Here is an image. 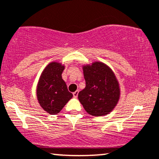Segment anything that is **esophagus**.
I'll return each instance as SVG.
<instances>
[{
    "instance_id": "obj_1",
    "label": "esophagus",
    "mask_w": 159,
    "mask_h": 159,
    "mask_svg": "<svg viewBox=\"0 0 159 159\" xmlns=\"http://www.w3.org/2000/svg\"><path fill=\"white\" fill-rule=\"evenodd\" d=\"M78 93H79V91H78V90H76L75 92H74V93H73V96L75 97V98H77L78 95Z\"/></svg>"
}]
</instances>
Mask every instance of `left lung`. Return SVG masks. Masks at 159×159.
I'll list each match as a JSON object with an SVG mask.
<instances>
[{
    "label": "left lung",
    "instance_id": "8db88e82",
    "mask_svg": "<svg viewBox=\"0 0 159 159\" xmlns=\"http://www.w3.org/2000/svg\"><path fill=\"white\" fill-rule=\"evenodd\" d=\"M86 87L78 93V100L88 114L107 116L120 98L119 83L110 66L100 61L82 66Z\"/></svg>",
    "mask_w": 159,
    "mask_h": 159
}]
</instances>
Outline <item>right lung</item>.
I'll list each match as a JSON object with an SVG mask.
<instances>
[{"label": "right lung", "mask_w": 159, "mask_h": 159, "mask_svg": "<svg viewBox=\"0 0 159 159\" xmlns=\"http://www.w3.org/2000/svg\"><path fill=\"white\" fill-rule=\"evenodd\" d=\"M65 66L58 61L49 63L41 72L36 87V96L40 106L50 115L61 112L72 98L62 78Z\"/></svg>", "instance_id": "obj_1"}]
</instances>
